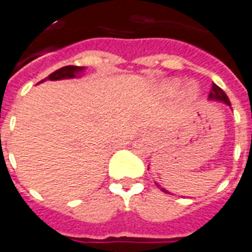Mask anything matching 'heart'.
<instances>
[{
	"label": "heart",
	"mask_w": 252,
	"mask_h": 252,
	"mask_svg": "<svg viewBox=\"0 0 252 252\" xmlns=\"http://www.w3.org/2000/svg\"><path fill=\"white\" fill-rule=\"evenodd\" d=\"M174 86H177V85H174Z\"/></svg>",
	"instance_id": "b5f03b06"
}]
</instances>
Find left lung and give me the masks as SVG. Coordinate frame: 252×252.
<instances>
[{
    "mask_svg": "<svg viewBox=\"0 0 252 252\" xmlns=\"http://www.w3.org/2000/svg\"><path fill=\"white\" fill-rule=\"evenodd\" d=\"M209 100H213V101H221V103L226 104V105H229V107H230V101H229L226 93H225V92H223V90H222L220 86H217L216 83H213V88H211V92H210V94H209ZM156 185L162 189V192L170 193L169 190H166L164 188H162V187H160L158 182H156Z\"/></svg>",
    "mask_w": 252,
    "mask_h": 252,
    "instance_id": "left-lung-1",
    "label": "left lung"
}]
</instances>
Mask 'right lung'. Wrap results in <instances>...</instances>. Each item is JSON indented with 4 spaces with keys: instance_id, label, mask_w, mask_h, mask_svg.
<instances>
[{
    "instance_id": "right-lung-1",
    "label": "right lung",
    "mask_w": 252,
    "mask_h": 252,
    "mask_svg": "<svg viewBox=\"0 0 252 252\" xmlns=\"http://www.w3.org/2000/svg\"><path fill=\"white\" fill-rule=\"evenodd\" d=\"M85 71V67H78V65H65L59 68L55 72H52L48 78L42 79L41 82L49 79V81H60V79H72V78H78L81 76Z\"/></svg>"
}]
</instances>
